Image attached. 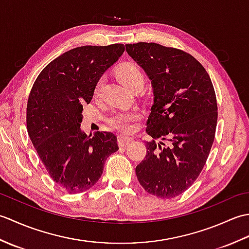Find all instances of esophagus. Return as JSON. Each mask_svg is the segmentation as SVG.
<instances>
[{
    "label": "esophagus",
    "mask_w": 249,
    "mask_h": 249,
    "mask_svg": "<svg viewBox=\"0 0 249 249\" xmlns=\"http://www.w3.org/2000/svg\"><path fill=\"white\" fill-rule=\"evenodd\" d=\"M131 137H128V136H124V135H120L118 137V142L120 145H124V144H127L129 143V142H131Z\"/></svg>",
    "instance_id": "obj_1"
}]
</instances>
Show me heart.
<instances>
[{
    "label": "heart",
    "instance_id": "heart-1",
    "mask_svg": "<svg viewBox=\"0 0 249 249\" xmlns=\"http://www.w3.org/2000/svg\"><path fill=\"white\" fill-rule=\"evenodd\" d=\"M116 76L120 79V81L127 87L128 89H134L135 87L143 86L144 76L140 68L134 63H124L116 70ZM103 87V80L96 83V87L94 89V95L98 96L100 89ZM139 119V113L137 110H121L114 111L110 115L108 120L109 124L112 127L119 129L121 131H131L134 128V122Z\"/></svg>",
    "mask_w": 249,
    "mask_h": 249
}]
</instances>
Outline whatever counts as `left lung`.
I'll list each match as a JSON object with an SVG mask.
<instances>
[{
	"label": "left lung",
	"mask_w": 249,
	"mask_h": 249,
	"mask_svg": "<svg viewBox=\"0 0 249 249\" xmlns=\"http://www.w3.org/2000/svg\"><path fill=\"white\" fill-rule=\"evenodd\" d=\"M125 47L151 79L154 94L146 122L153 140L136 167L137 178L149 194L174 198L192 186L209 157L217 124L214 87L187 52L155 43Z\"/></svg>",
	"instance_id": "1"
}]
</instances>
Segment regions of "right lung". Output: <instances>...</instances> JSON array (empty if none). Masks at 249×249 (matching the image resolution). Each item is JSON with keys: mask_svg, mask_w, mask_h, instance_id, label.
I'll use <instances>...</instances> for the list:
<instances>
[{"mask_svg": "<svg viewBox=\"0 0 249 249\" xmlns=\"http://www.w3.org/2000/svg\"><path fill=\"white\" fill-rule=\"evenodd\" d=\"M123 44L77 47L50 62L36 78L26 106V128L47 172L70 194L83 193L102 177L119 150L110 131L93 137L80 129L83 104L103 73L123 54Z\"/></svg>", "mask_w": 249, "mask_h": 249, "instance_id": "add662e5", "label": "right lung"}]
</instances>
